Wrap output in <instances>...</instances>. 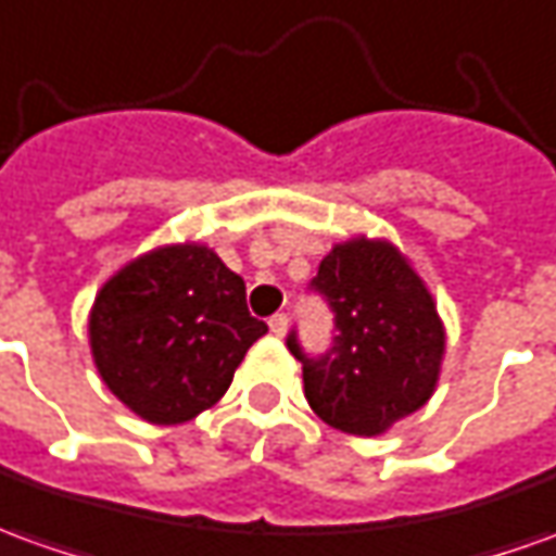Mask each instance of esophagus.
Masks as SVG:
<instances>
[{
	"label": "esophagus",
	"instance_id": "obj_1",
	"mask_svg": "<svg viewBox=\"0 0 556 556\" xmlns=\"http://www.w3.org/2000/svg\"><path fill=\"white\" fill-rule=\"evenodd\" d=\"M287 324H290V320H287V315H271L269 317V329L275 332V336H278V339H281V336L287 332Z\"/></svg>",
	"mask_w": 556,
	"mask_h": 556
}]
</instances>
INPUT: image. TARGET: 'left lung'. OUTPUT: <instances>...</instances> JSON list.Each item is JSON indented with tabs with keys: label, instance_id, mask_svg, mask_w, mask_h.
Wrapping results in <instances>:
<instances>
[{
	"label": "left lung",
	"instance_id": "8db88e82",
	"mask_svg": "<svg viewBox=\"0 0 556 556\" xmlns=\"http://www.w3.org/2000/svg\"><path fill=\"white\" fill-rule=\"evenodd\" d=\"M312 287L327 296L339 332L324 357L302 354L296 332L287 339L312 412L351 435H381L427 405L445 359V324L408 256L388 239L339 241Z\"/></svg>",
	"mask_w": 556,
	"mask_h": 556
}]
</instances>
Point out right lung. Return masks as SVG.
Listing matches in <instances>:
<instances>
[{
	"instance_id": "right-lung-1",
	"label": "right lung",
	"mask_w": 556,
	"mask_h": 556,
	"mask_svg": "<svg viewBox=\"0 0 556 556\" xmlns=\"http://www.w3.org/2000/svg\"><path fill=\"white\" fill-rule=\"evenodd\" d=\"M266 329L244 305V281L199 241L129 260L96 293L87 317L105 388L156 427L212 408Z\"/></svg>"
}]
</instances>
